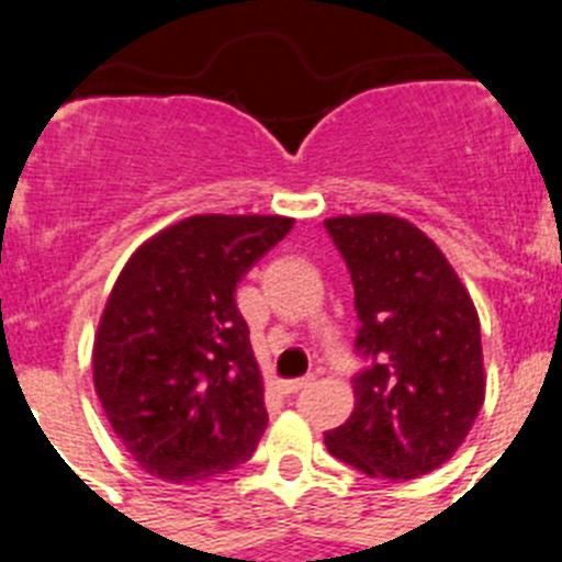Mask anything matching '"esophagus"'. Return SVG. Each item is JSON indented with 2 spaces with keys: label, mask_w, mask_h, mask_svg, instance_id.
I'll return each instance as SVG.
<instances>
[{
  "label": "esophagus",
  "mask_w": 562,
  "mask_h": 562,
  "mask_svg": "<svg viewBox=\"0 0 562 562\" xmlns=\"http://www.w3.org/2000/svg\"><path fill=\"white\" fill-rule=\"evenodd\" d=\"M313 375H304V379H291V381H280V392H285V395H293V392L304 390V386L313 384Z\"/></svg>",
  "instance_id": "34e87169"
}]
</instances>
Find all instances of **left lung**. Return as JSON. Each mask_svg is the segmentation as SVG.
Returning <instances> with one entry per match:
<instances>
[{
    "label": "left lung",
    "mask_w": 562,
    "mask_h": 562,
    "mask_svg": "<svg viewBox=\"0 0 562 562\" xmlns=\"http://www.w3.org/2000/svg\"><path fill=\"white\" fill-rule=\"evenodd\" d=\"M353 282L351 417L326 450L368 477L414 481L453 459L486 401L481 318L442 249L395 214L324 220Z\"/></svg>",
    "instance_id": "obj_1"
}]
</instances>
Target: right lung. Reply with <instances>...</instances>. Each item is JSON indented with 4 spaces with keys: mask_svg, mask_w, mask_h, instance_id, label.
I'll return each mask as SVG.
<instances>
[{
    "mask_svg": "<svg viewBox=\"0 0 562 562\" xmlns=\"http://www.w3.org/2000/svg\"><path fill=\"white\" fill-rule=\"evenodd\" d=\"M291 227L280 214H198L125 260L92 340V384L148 475L192 486L258 448L269 414L236 285Z\"/></svg>",
    "mask_w": 562,
    "mask_h": 562,
    "instance_id": "add662e5",
    "label": "right lung"
}]
</instances>
